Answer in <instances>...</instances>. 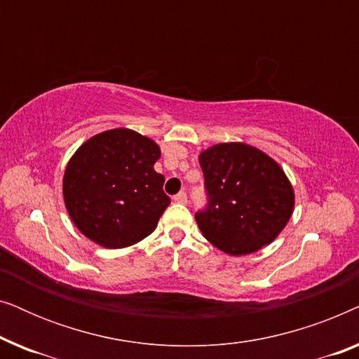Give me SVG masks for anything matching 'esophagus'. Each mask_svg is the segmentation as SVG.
Wrapping results in <instances>:
<instances>
[{
	"label": "esophagus",
	"instance_id": "esophagus-1",
	"mask_svg": "<svg viewBox=\"0 0 359 359\" xmlns=\"http://www.w3.org/2000/svg\"><path fill=\"white\" fill-rule=\"evenodd\" d=\"M175 203L186 204V203H188V196H186V193H183V191H181V193H178V194L175 196Z\"/></svg>",
	"mask_w": 359,
	"mask_h": 359
}]
</instances>
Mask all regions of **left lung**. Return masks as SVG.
I'll return each mask as SVG.
<instances>
[{
	"label": "left lung",
	"instance_id": "8db88e82",
	"mask_svg": "<svg viewBox=\"0 0 359 359\" xmlns=\"http://www.w3.org/2000/svg\"><path fill=\"white\" fill-rule=\"evenodd\" d=\"M208 204L196 212L205 238L229 255H248L286 227L294 191L284 171L247 144H219L199 156Z\"/></svg>",
	"mask_w": 359,
	"mask_h": 359
}]
</instances>
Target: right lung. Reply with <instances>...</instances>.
<instances>
[{"instance_id":"add662e5","label":"right lung","mask_w":359,"mask_h":359,"mask_svg":"<svg viewBox=\"0 0 359 359\" xmlns=\"http://www.w3.org/2000/svg\"><path fill=\"white\" fill-rule=\"evenodd\" d=\"M160 147L129 129L91 137L68 161L63 199L73 224L106 248H124L154 232L170 198L154 170Z\"/></svg>"}]
</instances>
